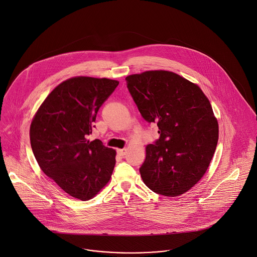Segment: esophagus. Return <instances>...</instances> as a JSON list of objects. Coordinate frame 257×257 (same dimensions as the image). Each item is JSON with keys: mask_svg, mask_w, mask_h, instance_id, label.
Instances as JSON below:
<instances>
[{"mask_svg": "<svg viewBox=\"0 0 257 257\" xmlns=\"http://www.w3.org/2000/svg\"><path fill=\"white\" fill-rule=\"evenodd\" d=\"M117 154L120 156V157H124L125 153H126V149L123 148V149H117Z\"/></svg>", "mask_w": 257, "mask_h": 257, "instance_id": "obj_1", "label": "esophagus"}]
</instances>
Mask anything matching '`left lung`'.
I'll use <instances>...</instances> for the list:
<instances>
[{"label": "left lung", "mask_w": 257, "mask_h": 257, "mask_svg": "<svg viewBox=\"0 0 257 257\" xmlns=\"http://www.w3.org/2000/svg\"><path fill=\"white\" fill-rule=\"evenodd\" d=\"M142 117L158 125L160 138L146 146L140 168L144 184L165 196L189 190L205 174L219 128L210 102L194 83L167 70L125 77Z\"/></svg>", "instance_id": "obj_1"}]
</instances>
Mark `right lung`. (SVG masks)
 I'll use <instances>...</instances> for the list:
<instances>
[{
    "label": "right lung",
    "instance_id": "1",
    "mask_svg": "<svg viewBox=\"0 0 257 257\" xmlns=\"http://www.w3.org/2000/svg\"><path fill=\"white\" fill-rule=\"evenodd\" d=\"M117 84L108 78H70L48 95L31 122L30 143L37 163L74 198L89 200L112 176L116 151L87 137L99 108Z\"/></svg>",
    "mask_w": 257,
    "mask_h": 257
}]
</instances>
